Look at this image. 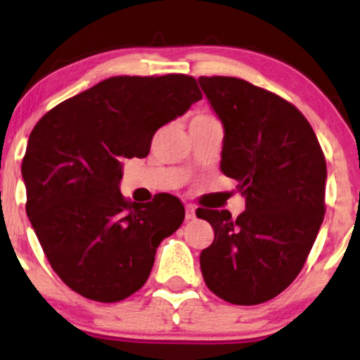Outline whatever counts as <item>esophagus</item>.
I'll list each match as a JSON object with an SVG mask.
<instances>
[{
    "label": "esophagus",
    "instance_id": "34e87169",
    "mask_svg": "<svg viewBox=\"0 0 360 360\" xmlns=\"http://www.w3.org/2000/svg\"><path fill=\"white\" fill-rule=\"evenodd\" d=\"M196 218V208L193 205H186V220H194Z\"/></svg>",
    "mask_w": 360,
    "mask_h": 360
}]
</instances>
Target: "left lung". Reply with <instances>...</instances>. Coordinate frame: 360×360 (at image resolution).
I'll list each match as a JSON object with an SVG mask.
<instances>
[{
	"label": "left lung",
	"mask_w": 360,
	"mask_h": 360,
	"mask_svg": "<svg viewBox=\"0 0 360 360\" xmlns=\"http://www.w3.org/2000/svg\"><path fill=\"white\" fill-rule=\"evenodd\" d=\"M223 125L220 169L238 181L245 212L198 210L214 240L200 255L206 286L259 304L300 274L325 214L326 164L308 120L278 94L237 77H200Z\"/></svg>",
	"instance_id": "obj_1"
}]
</instances>
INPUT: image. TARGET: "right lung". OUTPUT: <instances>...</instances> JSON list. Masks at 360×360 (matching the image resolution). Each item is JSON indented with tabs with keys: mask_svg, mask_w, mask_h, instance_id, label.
<instances>
[{
	"mask_svg": "<svg viewBox=\"0 0 360 360\" xmlns=\"http://www.w3.org/2000/svg\"><path fill=\"white\" fill-rule=\"evenodd\" d=\"M201 100L184 74L118 76L40 118L22 164L27 214L52 269L84 298L115 303L146 284L164 238L184 220L171 194L146 205L120 193L123 162Z\"/></svg>",
	"mask_w": 360,
	"mask_h": 360,
	"instance_id": "right-lung-1",
	"label": "right lung"
}]
</instances>
